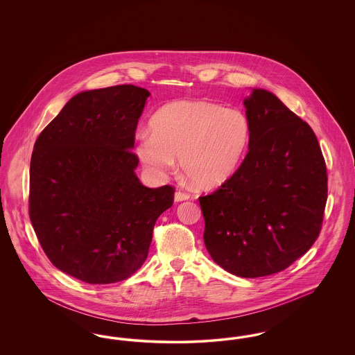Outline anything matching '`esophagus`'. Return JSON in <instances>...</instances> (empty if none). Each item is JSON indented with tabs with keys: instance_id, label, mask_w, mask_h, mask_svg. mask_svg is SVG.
I'll return each mask as SVG.
<instances>
[{
	"instance_id": "34e87169",
	"label": "esophagus",
	"mask_w": 355,
	"mask_h": 355,
	"mask_svg": "<svg viewBox=\"0 0 355 355\" xmlns=\"http://www.w3.org/2000/svg\"><path fill=\"white\" fill-rule=\"evenodd\" d=\"M189 198H190V194H189V193H185V191H181V190L175 191V194H174V200H175V202L185 201V200H189Z\"/></svg>"
}]
</instances>
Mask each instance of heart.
Returning <instances> with one entry per match:
<instances>
[{"mask_svg": "<svg viewBox=\"0 0 355 355\" xmlns=\"http://www.w3.org/2000/svg\"><path fill=\"white\" fill-rule=\"evenodd\" d=\"M250 141L245 113L207 101L171 102L152 121V135L138 137L137 153L157 177L174 168V158L189 182L209 190L226 182L241 165Z\"/></svg>", "mask_w": 355, "mask_h": 355, "instance_id": "heart-1", "label": "heart"}]
</instances>
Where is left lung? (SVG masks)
<instances>
[{"mask_svg": "<svg viewBox=\"0 0 355 355\" xmlns=\"http://www.w3.org/2000/svg\"><path fill=\"white\" fill-rule=\"evenodd\" d=\"M243 103L249 152L226 182L198 200L214 262L258 278L285 270L317 241L327 170L313 129L272 93L254 89Z\"/></svg>", "mask_w": 355, "mask_h": 355, "instance_id": "left-lung-1", "label": "left lung"}]
</instances>
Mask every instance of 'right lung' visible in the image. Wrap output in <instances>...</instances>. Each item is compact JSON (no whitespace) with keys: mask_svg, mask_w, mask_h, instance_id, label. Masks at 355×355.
I'll list each match as a JSON object with an SVG mask.
<instances>
[{"mask_svg":"<svg viewBox=\"0 0 355 355\" xmlns=\"http://www.w3.org/2000/svg\"><path fill=\"white\" fill-rule=\"evenodd\" d=\"M150 93L135 85L83 92L38 135L31 159L29 217L51 263L92 285L133 275L174 187L135 174V129Z\"/></svg>","mask_w":355,"mask_h":355,"instance_id":"1","label":"right lung"}]
</instances>
